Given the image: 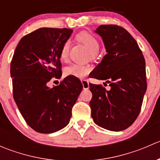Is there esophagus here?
<instances>
[{
    "label": "esophagus",
    "mask_w": 160,
    "mask_h": 160,
    "mask_svg": "<svg viewBox=\"0 0 160 160\" xmlns=\"http://www.w3.org/2000/svg\"><path fill=\"white\" fill-rule=\"evenodd\" d=\"M81 83L83 84V90H88L89 89L90 86H89V83H88V80H81Z\"/></svg>",
    "instance_id": "1"
}]
</instances>
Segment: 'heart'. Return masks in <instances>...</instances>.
Masks as SVG:
<instances>
[{
	"label": "heart",
	"mask_w": 160,
	"mask_h": 160,
	"mask_svg": "<svg viewBox=\"0 0 160 160\" xmlns=\"http://www.w3.org/2000/svg\"><path fill=\"white\" fill-rule=\"evenodd\" d=\"M77 39L84 45L91 54L95 55L98 53L100 48L99 42L93 35L88 32H81L77 35ZM69 52H70V45L68 42H66L62 46L59 52V57L61 60H67L69 57ZM90 71V68L89 67L80 65V64H72L66 67L64 73L66 76H72L77 78H83L89 73Z\"/></svg>",
	"instance_id": "b5f03b06"
}]
</instances>
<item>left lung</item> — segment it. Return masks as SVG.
Segmentation results:
<instances>
[{"label": "left lung", "instance_id": "obj_1", "mask_svg": "<svg viewBox=\"0 0 160 160\" xmlns=\"http://www.w3.org/2000/svg\"><path fill=\"white\" fill-rule=\"evenodd\" d=\"M95 33L102 38L107 54L92 77L105 80L111 90L90 83L91 117L98 126L119 132L132 125L141 110L147 89L146 62L135 38L125 28L102 25Z\"/></svg>", "mask_w": 160, "mask_h": 160}]
</instances>
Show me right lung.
<instances>
[{
	"label": "right lung",
	"instance_id": "right-lung-1",
	"mask_svg": "<svg viewBox=\"0 0 160 160\" xmlns=\"http://www.w3.org/2000/svg\"><path fill=\"white\" fill-rule=\"evenodd\" d=\"M70 28H41L20 40L11 63L13 96L28 125L49 134L65 128L83 85L68 76L57 86L49 87L52 77L62 76L59 52L69 39Z\"/></svg>",
	"mask_w": 160,
	"mask_h": 160
}]
</instances>
